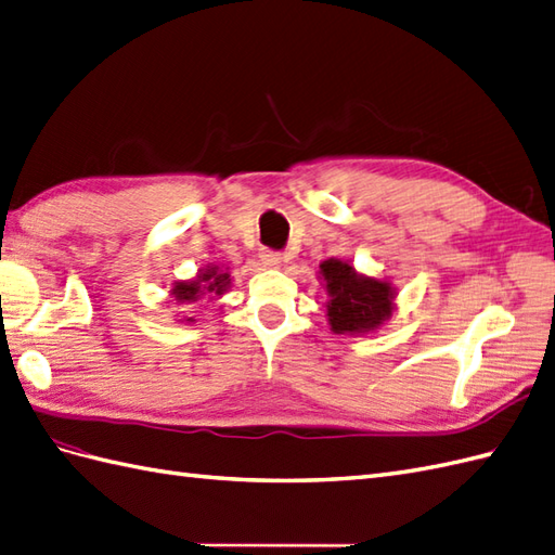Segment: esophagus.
<instances>
[{
	"label": "esophagus",
	"mask_w": 555,
	"mask_h": 555,
	"mask_svg": "<svg viewBox=\"0 0 555 555\" xmlns=\"http://www.w3.org/2000/svg\"><path fill=\"white\" fill-rule=\"evenodd\" d=\"M259 261L266 268H278L282 263V256L278 251H273V249H261L259 251Z\"/></svg>",
	"instance_id": "esophagus-1"
}]
</instances>
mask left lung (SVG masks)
<instances>
[{"label": "left lung", "mask_w": 555, "mask_h": 555, "mask_svg": "<svg viewBox=\"0 0 555 555\" xmlns=\"http://www.w3.org/2000/svg\"><path fill=\"white\" fill-rule=\"evenodd\" d=\"M320 275L327 285V318L336 334L372 332L390 318L396 289L390 282L358 275L356 268L327 259L320 263Z\"/></svg>", "instance_id": "left-lung-1"}]
</instances>
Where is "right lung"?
Masks as SVG:
<instances>
[{
  "label": "right lung",
  "mask_w": 555,
  "mask_h": 555,
  "mask_svg": "<svg viewBox=\"0 0 555 555\" xmlns=\"http://www.w3.org/2000/svg\"><path fill=\"white\" fill-rule=\"evenodd\" d=\"M231 287V275L225 273V270H219L214 266H207L199 270V275L191 282H176L171 294L173 299L179 304H193L197 301L202 294H216L221 296L225 294V289ZM188 322H193V318H185Z\"/></svg>",
  "instance_id": "1"
}]
</instances>
